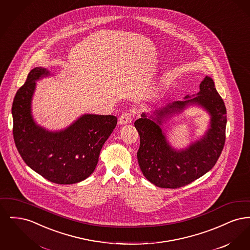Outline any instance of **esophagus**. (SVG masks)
<instances>
[{"instance_id":"obj_1","label":"esophagus","mask_w":250,"mask_h":250,"mask_svg":"<svg viewBox=\"0 0 250 250\" xmlns=\"http://www.w3.org/2000/svg\"><path fill=\"white\" fill-rule=\"evenodd\" d=\"M133 119V115L131 114L130 112L126 111V112H124L119 118V124L120 125H126V124H130Z\"/></svg>"}]
</instances>
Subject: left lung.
Here are the masks:
<instances>
[{"instance_id": "obj_1", "label": "left lung", "mask_w": 250, "mask_h": 250, "mask_svg": "<svg viewBox=\"0 0 250 250\" xmlns=\"http://www.w3.org/2000/svg\"><path fill=\"white\" fill-rule=\"evenodd\" d=\"M188 103H197L209 111L212 116L211 128L201 141L177 152L166 143L160 125L167 115ZM154 114L155 117L143 113L142 118L134 123L141 141L138 161L148 181L159 188H179L202 177L215 165L226 141L227 110L210 77H205L200 84L198 96L176 101Z\"/></svg>"}]
</instances>
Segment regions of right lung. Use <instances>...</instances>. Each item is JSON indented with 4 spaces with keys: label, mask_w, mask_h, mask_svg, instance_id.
Listing matches in <instances>:
<instances>
[{
    "label": "right lung",
    "mask_w": 250,
    "mask_h": 250,
    "mask_svg": "<svg viewBox=\"0 0 250 250\" xmlns=\"http://www.w3.org/2000/svg\"><path fill=\"white\" fill-rule=\"evenodd\" d=\"M48 72L36 67L18 90L12 105L13 137L24 162L49 182L76 184L95 170L100 150L117 125L113 115L87 114L65 130L48 132L31 115L36 81Z\"/></svg>",
    "instance_id": "right-lung-1"
}]
</instances>
